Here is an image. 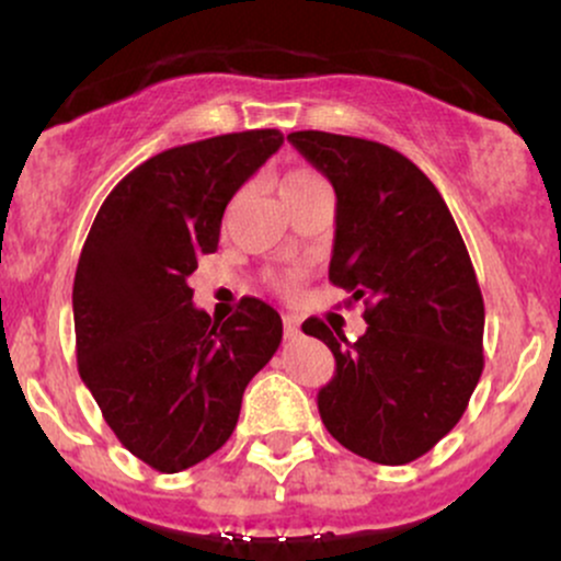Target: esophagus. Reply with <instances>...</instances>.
<instances>
[{
    "mask_svg": "<svg viewBox=\"0 0 561 561\" xmlns=\"http://www.w3.org/2000/svg\"><path fill=\"white\" fill-rule=\"evenodd\" d=\"M300 334V321L298 317H293V313H287L285 317V337H298Z\"/></svg>",
    "mask_w": 561,
    "mask_h": 561,
    "instance_id": "1",
    "label": "esophagus"
}]
</instances>
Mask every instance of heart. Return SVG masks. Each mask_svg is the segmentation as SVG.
<instances>
[{
	"label": "heart",
	"instance_id": "heart-1",
	"mask_svg": "<svg viewBox=\"0 0 561 561\" xmlns=\"http://www.w3.org/2000/svg\"><path fill=\"white\" fill-rule=\"evenodd\" d=\"M321 182H324V179H321L319 173H313L308 169H295V171L285 173V179H282L279 195L282 197H293V195H298V192L311 190V186H317ZM276 285H279V289H285V293H295V289H298V276H295V274L279 276V282H276Z\"/></svg>",
	"mask_w": 561,
	"mask_h": 561
}]
</instances>
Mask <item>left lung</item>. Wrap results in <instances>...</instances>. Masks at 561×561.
<instances>
[{
	"instance_id": "left-lung-1",
	"label": "left lung",
	"mask_w": 561,
	"mask_h": 561,
	"mask_svg": "<svg viewBox=\"0 0 561 561\" xmlns=\"http://www.w3.org/2000/svg\"><path fill=\"white\" fill-rule=\"evenodd\" d=\"M287 141L334 186L330 282L366 306L356 343L302 324L334 356L321 422L364 459L409 465L456 427L482 375L485 306L467 244L435 184L388 145L327 131Z\"/></svg>"
}]
</instances>
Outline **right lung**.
I'll return each mask as SVG.
<instances>
[{
    "label": "right lung",
    "mask_w": 561,
    "mask_h": 561,
    "mask_svg": "<svg viewBox=\"0 0 561 561\" xmlns=\"http://www.w3.org/2000/svg\"><path fill=\"white\" fill-rule=\"evenodd\" d=\"M276 128L192 141L145 160L102 203L73 282L79 375L111 430L158 472L216 454L242 392L272 362L282 319L244 298L218 324L186 285L214 253L229 199L282 147Z\"/></svg>",
    "instance_id": "right-lung-1"
}]
</instances>
